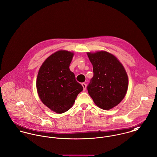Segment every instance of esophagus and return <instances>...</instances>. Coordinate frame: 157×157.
Listing matches in <instances>:
<instances>
[{
  "mask_svg": "<svg viewBox=\"0 0 157 157\" xmlns=\"http://www.w3.org/2000/svg\"><path fill=\"white\" fill-rule=\"evenodd\" d=\"M82 86L83 87V89H84V91L86 90V87H87V85L85 84V83H82Z\"/></svg>",
  "mask_w": 157,
  "mask_h": 157,
  "instance_id": "1",
  "label": "esophagus"
}]
</instances>
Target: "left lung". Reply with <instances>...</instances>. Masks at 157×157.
Listing matches in <instances>:
<instances>
[{
  "label": "left lung",
  "mask_w": 157,
  "mask_h": 157,
  "mask_svg": "<svg viewBox=\"0 0 157 157\" xmlns=\"http://www.w3.org/2000/svg\"><path fill=\"white\" fill-rule=\"evenodd\" d=\"M93 65L94 76L87 86L94 104L104 110L117 105L124 98L128 89L125 69L112 54L105 51L87 53Z\"/></svg>",
  "instance_id": "8db88e82"
}]
</instances>
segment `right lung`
Returning <instances> with one entry per match:
<instances>
[{"instance_id":"1","label":"right lung","mask_w":157,"mask_h":157,"mask_svg":"<svg viewBox=\"0 0 157 157\" xmlns=\"http://www.w3.org/2000/svg\"><path fill=\"white\" fill-rule=\"evenodd\" d=\"M73 55L66 50L58 51L46 59L38 72V95L44 104L57 113L68 110L83 90L69 68Z\"/></svg>"}]
</instances>
